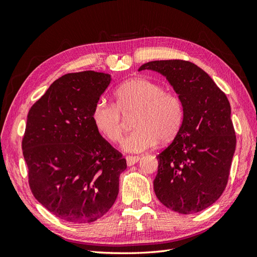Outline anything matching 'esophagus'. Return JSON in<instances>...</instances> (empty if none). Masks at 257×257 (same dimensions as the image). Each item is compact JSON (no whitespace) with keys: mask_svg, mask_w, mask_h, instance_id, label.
I'll return each instance as SVG.
<instances>
[{"mask_svg":"<svg viewBox=\"0 0 257 257\" xmlns=\"http://www.w3.org/2000/svg\"><path fill=\"white\" fill-rule=\"evenodd\" d=\"M140 159V157L138 156H127L125 157V161H127V165L130 166H134L135 163H137Z\"/></svg>","mask_w":257,"mask_h":257,"instance_id":"obj_1","label":"esophagus"}]
</instances>
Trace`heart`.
<instances>
[{"label":"heart","mask_w":257,"mask_h":257,"mask_svg":"<svg viewBox=\"0 0 257 257\" xmlns=\"http://www.w3.org/2000/svg\"><path fill=\"white\" fill-rule=\"evenodd\" d=\"M134 132L122 141L123 150L143 152L158 140L170 141L183 121V105L180 97L162 85L145 78L125 81L114 91V102L98 101L92 108L95 128L112 144L119 143L124 133L123 117L132 116Z\"/></svg>","instance_id":"heart-1"}]
</instances>
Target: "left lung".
I'll use <instances>...</instances> for the list:
<instances>
[{
    "instance_id": "obj_1",
    "label": "left lung",
    "mask_w": 257,
    "mask_h": 257,
    "mask_svg": "<svg viewBox=\"0 0 257 257\" xmlns=\"http://www.w3.org/2000/svg\"><path fill=\"white\" fill-rule=\"evenodd\" d=\"M165 75L183 105L176 138L158 155L154 181L157 198L181 214L212 205L230 177L236 136L226 95L203 69L183 59L154 61L139 70Z\"/></svg>"
}]
</instances>
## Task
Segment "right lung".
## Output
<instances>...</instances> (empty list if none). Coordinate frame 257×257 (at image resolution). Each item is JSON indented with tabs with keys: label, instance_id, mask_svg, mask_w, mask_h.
<instances>
[{
	"label": "right lung",
	"instance_id": "right-lung-1",
	"mask_svg": "<svg viewBox=\"0 0 257 257\" xmlns=\"http://www.w3.org/2000/svg\"><path fill=\"white\" fill-rule=\"evenodd\" d=\"M110 76L94 70L56 79L30 109L22 149L33 195L58 219L75 224L105 215L117 199L127 162L103 139L92 108Z\"/></svg>",
	"mask_w": 257,
	"mask_h": 257
}]
</instances>
